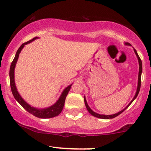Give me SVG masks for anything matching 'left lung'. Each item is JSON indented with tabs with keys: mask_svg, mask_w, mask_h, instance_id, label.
<instances>
[{
	"mask_svg": "<svg viewBox=\"0 0 151 151\" xmlns=\"http://www.w3.org/2000/svg\"><path fill=\"white\" fill-rule=\"evenodd\" d=\"M125 44V45H127V46H131V45L130 44L129 42H125L124 43ZM133 50H134V52L136 54V57H137V59H138V65H139V72H138V86H137V89H136V93H135V96H133V99L131 100V102L128 104L124 108V109H122V110L120 111H119L118 113H116L114 114H111V115H104V114H99L98 113H96V112L93 111V110H91V109L90 108L89 106V105H88L87 104V101H86V97L85 96H84V103H85V106L86 107V109H87L88 111L89 112L90 114H91V115L93 116L96 117V118H99V119H114V118L116 117L117 116H119V114H121L122 113L123 111H124L126 110V109L128 108V107L130 105L132 104V102L134 101L135 99H136L137 96H138V93H139V91H140V89H141V74H142V62H141V58H139V56H138V53H137L136 50L133 48Z\"/></svg>",
	"mask_w": 151,
	"mask_h": 151,
	"instance_id": "obj_1",
	"label": "left lung"
}]
</instances>
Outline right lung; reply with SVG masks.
Listing matches in <instances>:
<instances>
[{
	"label": "right lung",
	"mask_w": 151,
	"mask_h": 151,
	"mask_svg": "<svg viewBox=\"0 0 151 151\" xmlns=\"http://www.w3.org/2000/svg\"><path fill=\"white\" fill-rule=\"evenodd\" d=\"M38 37H34L33 39L27 41V42L23 43L21 45V46L19 47L18 51L16 52L15 54V56L14 60L12 62L11 65H10V72H9V76H10V87H11V91L13 93V96L15 99L20 104V105L23 107L24 109L27 111V112L32 114L35 116L37 118H40V119H50V118H52L55 116H57L59 114L62 112V109H63L64 105H65V99L67 97V94H68L69 91L71 89V86H72V84H71L70 85L67 86L65 89L62 91L61 95L60 96V97L58 99V101L55 102L54 104L50 106L49 107H46V108L43 109H38L36 107L32 106L29 104L28 103H27L25 100L22 99V97L20 96V94L19 93L17 89L16 85H15V65H16L17 62H18L19 55H20L21 50L23 49V47H25V45L28 44V43L32 42V41L35 40L36 39H38Z\"/></svg>",
	"instance_id": "1"
}]
</instances>
